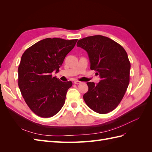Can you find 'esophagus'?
I'll return each instance as SVG.
<instances>
[{
  "label": "esophagus",
  "instance_id": "obj_1",
  "mask_svg": "<svg viewBox=\"0 0 152 152\" xmlns=\"http://www.w3.org/2000/svg\"><path fill=\"white\" fill-rule=\"evenodd\" d=\"M74 83L75 84H81L82 83V82H80V81H79V80H75L74 81Z\"/></svg>",
  "mask_w": 152,
  "mask_h": 152
}]
</instances>
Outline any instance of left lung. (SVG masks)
Wrapping results in <instances>:
<instances>
[{"label": "left lung", "instance_id": "left-lung-1", "mask_svg": "<svg viewBox=\"0 0 152 152\" xmlns=\"http://www.w3.org/2000/svg\"><path fill=\"white\" fill-rule=\"evenodd\" d=\"M77 45L87 53L90 68L101 78L96 85L87 83L89 89L83 96L86 103L96 113L112 112L121 103L129 84L131 63L126 51L120 44L102 35L82 39Z\"/></svg>", "mask_w": 152, "mask_h": 152}]
</instances>
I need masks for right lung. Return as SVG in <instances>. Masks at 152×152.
Wrapping results in <instances>:
<instances>
[{
	"label": "right lung",
	"mask_w": 152,
	"mask_h": 152,
	"mask_svg": "<svg viewBox=\"0 0 152 152\" xmlns=\"http://www.w3.org/2000/svg\"><path fill=\"white\" fill-rule=\"evenodd\" d=\"M77 39L47 38L40 40L23 54L18 67V86L26 103L38 116L55 115L65 104L71 81L62 82L52 73L59 72Z\"/></svg>",
	"instance_id": "right-lung-1"
}]
</instances>
